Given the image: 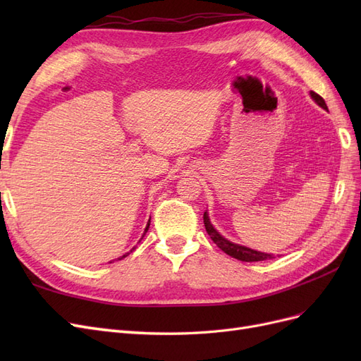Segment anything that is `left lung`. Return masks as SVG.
Here are the masks:
<instances>
[{"label":"left lung","instance_id":"8db88e82","mask_svg":"<svg viewBox=\"0 0 361 361\" xmlns=\"http://www.w3.org/2000/svg\"><path fill=\"white\" fill-rule=\"evenodd\" d=\"M313 99L318 102V105H321L324 110H329L326 108V104L325 101L322 99V97L314 93V92H310ZM203 223H204V228L207 235L211 236L212 241L216 244L218 248H221L226 255L232 256L238 260H243V262H260V260H267V259H272L274 256L272 255H267V253H260V251H256V250H251V248H247V247H243V245H238V244H233L231 241H227L226 238H223L220 233H218L215 228L212 227V224L209 223V218H207V214L204 212L203 214Z\"/></svg>","mask_w":361,"mask_h":361}]
</instances>
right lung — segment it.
<instances>
[{"label": "right lung", "mask_w": 361, "mask_h": 361, "mask_svg": "<svg viewBox=\"0 0 361 361\" xmlns=\"http://www.w3.org/2000/svg\"><path fill=\"white\" fill-rule=\"evenodd\" d=\"M149 226H150V220H149V223H147V226H146V231H145V235H146V232H147V228H149ZM145 235H143V236H145ZM141 239H143V238H141ZM133 250H134V248H133ZM133 250H130V251H133ZM130 251H129V253H130ZM129 253H126V255H123V256H122V257H118V260H120V259H123V257H126V256H128V255H129Z\"/></svg>", "instance_id": "right-lung-1"}]
</instances>
